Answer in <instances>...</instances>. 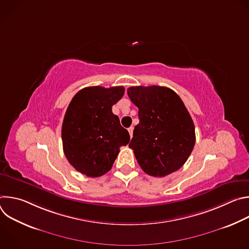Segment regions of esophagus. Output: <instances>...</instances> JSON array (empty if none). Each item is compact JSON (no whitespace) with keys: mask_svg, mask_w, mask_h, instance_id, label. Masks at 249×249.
Returning <instances> with one entry per match:
<instances>
[{"mask_svg":"<svg viewBox=\"0 0 249 249\" xmlns=\"http://www.w3.org/2000/svg\"><path fill=\"white\" fill-rule=\"evenodd\" d=\"M133 130H134V128H133V127L128 128V131H129V133H130V137H131V138L133 137Z\"/></svg>","mask_w":249,"mask_h":249,"instance_id":"esophagus-1","label":"esophagus"}]
</instances>
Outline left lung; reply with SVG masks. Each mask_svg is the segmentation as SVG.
I'll use <instances>...</instances> for the list:
<instances>
[{
	"label": "left lung",
	"instance_id": "8db88e82",
	"mask_svg": "<svg viewBox=\"0 0 249 249\" xmlns=\"http://www.w3.org/2000/svg\"><path fill=\"white\" fill-rule=\"evenodd\" d=\"M131 101L139 108L129 148L147 174L163 177L178 170L195 145L193 120L181 98L165 87H131Z\"/></svg>",
	"mask_w": 249,
	"mask_h": 249
}]
</instances>
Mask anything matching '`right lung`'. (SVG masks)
<instances>
[{
    "label": "right lung",
    "instance_id": "obj_1",
    "mask_svg": "<svg viewBox=\"0 0 249 249\" xmlns=\"http://www.w3.org/2000/svg\"><path fill=\"white\" fill-rule=\"evenodd\" d=\"M123 87H89L71 100L62 124L64 154L76 170L89 177L108 172L121 146L130 141L112 106L124 94Z\"/></svg>",
    "mask_w": 249,
    "mask_h": 249
}]
</instances>
